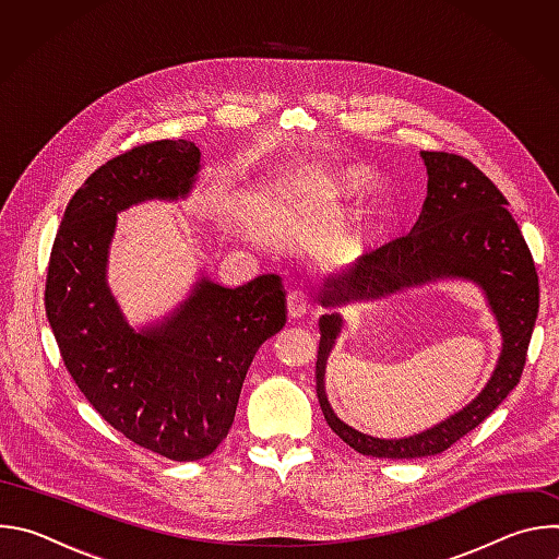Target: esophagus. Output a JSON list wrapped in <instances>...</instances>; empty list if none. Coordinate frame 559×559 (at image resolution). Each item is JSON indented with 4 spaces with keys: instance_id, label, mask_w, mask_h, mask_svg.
Returning <instances> with one entry per match:
<instances>
[{
    "instance_id": "esophagus-1",
    "label": "esophagus",
    "mask_w": 559,
    "mask_h": 559,
    "mask_svg": "<svg viewBox=\"0 0 559 559\" xmlns=\"http://www.w3.org/2000/svg\"><path fill=\"white\" fill-rule=\"evenodd\" d=\"M309 311H311V305L305 294L292 292L287 296V316L292 318V321H300V318H305Z\"/></svg>"
}]
</instances>
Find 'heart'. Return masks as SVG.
<instances>
[{"label":"heart","mask_w":559,"mask_h":559,"mask_svg":"<svg viewBox=\"0 0 559 559\" xmlns=\"http://www.w3.org/2000/svg\"><path fill=\"white\" fill-rule=\"evenodd\" d=\"M373 186V177L352 164H318L294 188L296 203L316 221L343 216L352 203L362 199ZM384 210L378 203L362 205L345 223L325 234V246L334 252L360 248L378 229Z\"/></svg>","instance_id":"1"}]
</instances>
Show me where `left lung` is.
<instances>
[{
    "label": "left lung",
    "instance_id": "obj_1",
    "mask_svg": "<svg viewBox=\"0 0 559 559\" xmlns=\"http://www.w3.org/2000/svg\"><path fill=\"white\" fill-rule=\"evenodd\" d=\"M427 168V199L409 236L365 254L358 263L325 278L316 393L332 431L362 455L425 457L447 451L489 418L520 382L539 307V285L524 236L507 210V199L466 158L449 152H420ZM462 280L480 288L503 336L499 365L474 401L442 424L407 439H376L343 424L324 391L326 358L344 319L340 307L383 299L429 282Z\"/></svg>",
    "mask_w": 559,
    "mask_h": 559
}]
</instances>
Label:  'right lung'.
<instances>
[{"label":"right lung","mask_w":559,"mask_h":559,"mask_svg":"<svg viewBox=\"0 0 559 559\" xmlns=\"http://www.w3.org/2000/svg\"><path fill=\"white\" fill-rule=\"evenodd\" d=\"M201 168L192 141L166 139L95 170L63 212L46 278V316L76 386L117 431L177 462L221 444L254 354L285 325L276 274L234 289L201 274L175 311L128 323L108 285L117 214L188 199Z\"/></svg>","instance_id":"right-lung-1"}]
</instances>
